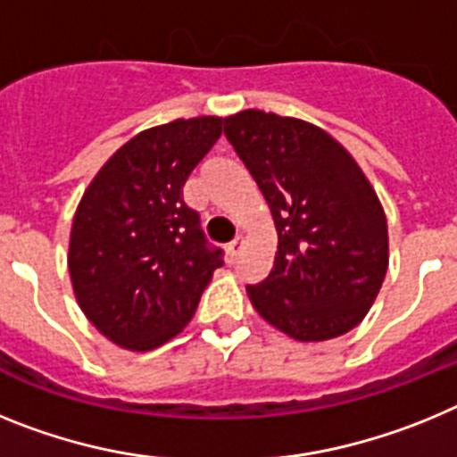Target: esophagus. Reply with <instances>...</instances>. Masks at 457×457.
Masks as SVG:
<instances>
[{"label":"esophagus","mask_w":457,"mask_h":457,"mask_svg":"<svg viewBox=\"0 0 457 457\" xmlns=\"http://www.w3.org/2000/svg\"><path fill=\"white\" fill-rule=\"evenodd\" d=\"M242 245H245V240H242V237H236V240H233L231 245L226 247V253H228V256H231L233 261H236V258L240 256V252H242Z\"/></svg>","instance_id":"1"}]
</instances>
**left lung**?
Masks as SVG:
<instances>
[{
	"instance_id": "obj_1",
	"label": "left lung",
	"mask_w": 457,
	"mask_h": 457,
	"mask_svg": "<svg viewBox=\"0 0 457 457\" xmlns=\"http://www.w3.org/2000/svg\"><path fill=\"white\" fill-rule=\"evenodd\" d=\"M224 135L272 212L277 253L247 286L261 318L302 343L364 320L389 265L378 194L345 148L318 125L261 109L224 119Z\"/></svg>"
}]
</instances>
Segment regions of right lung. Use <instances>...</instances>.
Returning a JSON list of instances; mask_svg holds the SVG:
<instances>
[{"label": "right lung", "mask_w": 457, "mask_h": 457, "mask_svg": "<svg viewBox=\"0 0 457 457\" xmlns=\"http://www.w3.org/2000/svg\"><path fill=\"white\" fill-rule=\"evenodd\" d=\"M221 123L196 116L139 132L79 201L68 247L72 290L91 325L120 348L146 353L183 332L224 265L183 201L185 180Z\"/></svg>", "instance_id": "right-lung-1"}]
</instances>
